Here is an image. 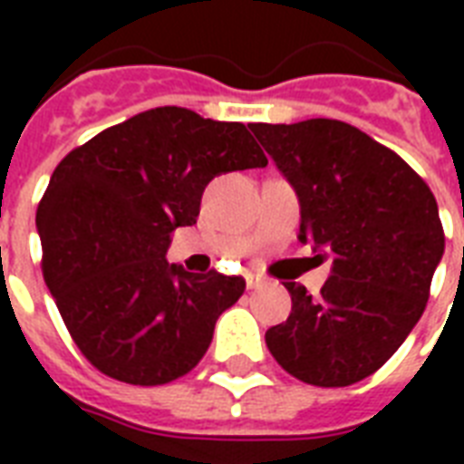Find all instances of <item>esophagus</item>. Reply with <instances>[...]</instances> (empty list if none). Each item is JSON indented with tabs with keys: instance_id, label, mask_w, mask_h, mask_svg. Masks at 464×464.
I'll return each instance as SVG.
<instances>
[{
	"instance_id": "1",
	"label": "esophagus",
	"mask_w": 464,
	"mask_h": 464,
	"mask_svg": "<svg viewBox=\"0 0 464 464\" xmlns=\"http://www.w3.org/2000/svg\"><path fill=\"white\" fill-rule=\"evenodd\" d=\"M262 284H265V279H262L260 275H253V272H247V275H246V286H247V289H260Z\"/></svg>"
}]
</instances>
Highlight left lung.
Masks as SVG:
<instances>
[{
  "mask_svg": "<svg viewBox=\"0 0 464 464\" xmlns=\"http://www.w3.org/2000/svg\"><path fill=\"white\" fill-rule=\"evenodd\" d=\"M301 202L298 240L332 257L320 296L284 282L267 349L298 381L344 388L375 373L424 313L446 247L436 197L392 149L342 120L250 125Z\"/></svg>",
  "mask_w": 464,
  "mask_h": 464,
  "instance_id": "1",
  "label": "left lung"
}]
</instances>
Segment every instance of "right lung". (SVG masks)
Instances as JSON below:
<instances>
[{
    "label": "right lung",
    "instance_id": "right-lung-1",
    "mask_svg": "<svg viewBox=\"0 0 464 464\" xmlns=\"http://www.w3.org/2000/svg\"><path fill=\"white\" fill-rule=\"evenodd\" d=\"M250 127V125H247ZM243 122L163 105L112 125L54 168L38 204L43 276L79 352L130 385H166L202 361L243 276L168 265L218 173L265 168Z\"/></svg>",
    "mask_w": 464,
    "mask_h": 464
}]
</instances>
